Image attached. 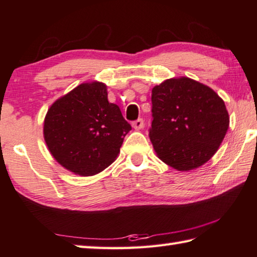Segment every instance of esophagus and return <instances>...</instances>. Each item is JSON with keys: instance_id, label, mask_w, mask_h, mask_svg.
<instances>
[{"instance_id": "34e87169", "label": "esophagus", "mask_w": 257, "mask_h": 257, "mask_svg": "<svg viewBox=\"0 0 257 257\" xmlns=\"http://www.w3.org/2000/svg\"><path fill=\"white\" fill-rule=\"evenodd\" d=\"M133 127L136 129V130L142 129L143 127H144V120H143V119H137L136 121H134Z\"/></svg>"}]
</instances>
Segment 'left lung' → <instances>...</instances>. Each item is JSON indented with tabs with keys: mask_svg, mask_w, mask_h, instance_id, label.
Here are the masks:
<instances>
[{
	"mask_svg": "<svg viewBox=\"0 0 257 257\" xmlns=\"http://www.w3.org/2000/svg\"><path fill=\"white\" fill-rule=\"evenodd\" d=\"M150 139L156 155L178 171L205 164L229 128L223 99L188 77L167 79L152 89Z\"/></svg>",
	"mask_w": 257,
	"mask_h": 257,
	"instance_id": "1",
	"label": "left lung"
}]
</instances>
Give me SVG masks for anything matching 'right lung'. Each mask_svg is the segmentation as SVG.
Instances as JSON below:
<instances>
[{"label":"right lung","mask_w":257,"mask_h":257,"mask_svg":"<svg viewBox=\"0 0 257 257\" xmlns=\"http://www.w3.org/2000/svg\"><path fill=\"white\" fill-rule=\"evenodd\" d=\"M130 125L107 101L106 85L84 82L50 106L44 139L56 162L75 175H97L114 162Z\"/></svg>","instance_id":"1"}]
</instances>
